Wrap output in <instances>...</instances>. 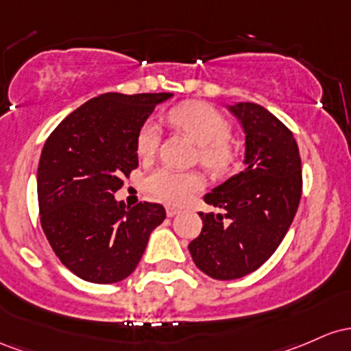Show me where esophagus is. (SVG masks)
I'll return each instance as SVG.
<instances>
[{"label": "esophagus", "mask_w": 351, "mask_h": 351, "mask_svg": "<svg viewBox=\"0 0 351 351\" xmlns=\"http://www.w3.org/2000/svg\"><path fill=\"white\" fill-rule=\"evenodd\" d=\"M165 214H167V217H174V215L179 214V208L167 206V207H165Z\"/></svg>", "instance_id": "esophagus-1"}]
</instances>
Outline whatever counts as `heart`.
Segmentation results:
<instances>
[{"label":"heart","instance_id":"heart-1","mask_svg":"<svg viewBox=\"0 0 351 351\" xmlns=\"http://www.w3.org/2000/svg\"><path fill=\"white\" fill-rule=\"evenodd\" d=\"M167 123L191 136L200 145V162L215 174L230 171L235 151L230 139L232 128L222 112L207 102L192 101L176 106L167 112ZM160 144V128L156 121H145L137 132L136 149L141 159L156 156ZM204 187L195 172H179L169 167L156 169L145 179V189L152 195L171 204H184Z\"/></svg>","mask_w":351,"mask_h":351}]
</instances>
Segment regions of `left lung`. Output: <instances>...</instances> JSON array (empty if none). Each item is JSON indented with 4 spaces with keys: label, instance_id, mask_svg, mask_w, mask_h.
<instances>
[{
    "label": "left lung",
    "instance_id": "8db88e82",
    "mask_svg": "<svg viewBox=\"0 0 351 351\" xmlns=\"http://www.w3.org/2000/svg\"><path fill=\"white\" fill-rule=\"evenodd\" d=\"M228 109L245 131L247 165L204 195L226 214L199 212L202 232L189 243L195 265L215 280L240 278L269 261L302 197V160L292 131L254 102Z\"/></svg>",
    "mask_w": 351,
    "mask_h": 351
}]
</instances>
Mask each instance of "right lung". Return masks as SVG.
Returning a JSON list of instances; mask_svg holds the SVG:
<instances>
[{"instance_id": "right-lung-1", "label": "right lung", "mask_w": 351, "mask_h": 351, "mask_svg": "<svg viewBox=\"0 0 351 351\" xmlns=\"http://www.w3.org/2000/svg\"><path fill=\"white\" fill-rule=\"evenodd\" d=\"M171 96L101 94L46 139L38 167L39 220L56 257L82 280L116 283L129 277L151 232L165 219L160 204L125 207L114 192L139 165L141 125Z\"/></svg>"}]
</instances>
